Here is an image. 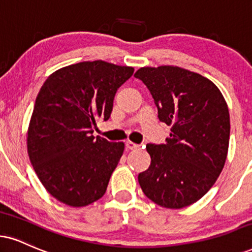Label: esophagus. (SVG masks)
Here are the masks:
<instances>
[{"instance_id": "esophagus-1", "label": "esophagus", "mask_w": 252, "mask_h": 252, "mask_svg": "<svg viewBox=\"0 0 252 252\" xmlns=\"http://www.w3.org/2000/svg\"><path fill=\"white\" fill-rule=\"evenodd\" d=\"M126 149L134 150V149H138V148L141 147V145L136 144V143H134V142H131V141H126Z\"/></svg>"}]
</instances>
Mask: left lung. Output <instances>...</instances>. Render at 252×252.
<instances>
[{
  "label": "left lung",
  "mask_w": 252,
  "mask_h": 252,
  "mask_svg": "<svg viewBox=\"0 0 252 252\" xmlns=\"http://www.w3.org/2000/svg\"><path fill=\"white\" fill-rule=\"evenodd\" d=\"M158 120L171 126L164 144H147L148 170L138 175L144 195L160 207L181 209L207 193L228 155L230 116L220 89L196 72L162 65L141 68Z\"/></svg>",
  "instance_id": "8db88e82"
}]
</instances>
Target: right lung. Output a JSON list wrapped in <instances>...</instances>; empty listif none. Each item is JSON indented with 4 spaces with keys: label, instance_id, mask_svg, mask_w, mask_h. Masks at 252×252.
<instances>
[{
    "label": "right lung",
    "instance_id": "obj_1",
    "mask_svg": "<svg viewBox=\"0 0 252 252\" xmlns=\"http://www.w3.org/2000/svg\"><path fill=\"white\" fill-rule=\"evenodd\" d=\"M134 68L104 61L81 62L50 75L39 90L28 129V155L57 201L86 207L105 193L123 155V142L94 137L108 121L115 94Z\"/></svg>",
    "mask_w": 252,
    "mask_h": 252
}]
</instances>
